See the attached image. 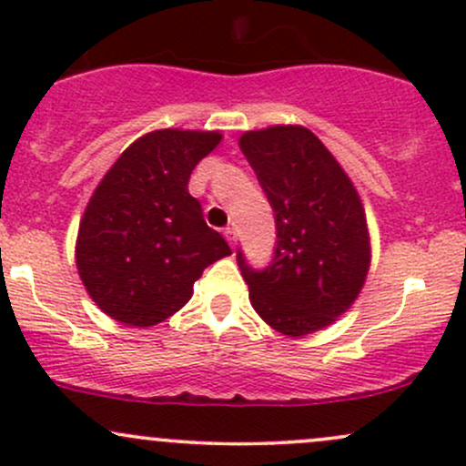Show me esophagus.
<instances>
[{"label": "esophagus", "mask_w": 466, "mask_h": 466, "mask_svg": "<svg viewBox=\"0 0 466 466\" xmlns=\"http://www.w3.org/2000/svg\"><path fill=\"white\" fill-rule=\"evenodd\" d=\"M225 238H228V243L229 245H232V248H237V241H238V238H237V229H234V228H225Z\"/></svg>", "instance_id": "obj_1"}]
</instances>
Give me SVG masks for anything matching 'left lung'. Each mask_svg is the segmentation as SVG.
I'll use <instances>...</instances> for the list:
<instances>
[{
  "mask_svg": "<svg viewBox=\"0 0 466 466\" xmlns=\"http://www.w3.org/2000/svg\"><path fill=\"white\" fill-rule=\"evenodd\" d=\"M238 146L276 221L268 268H249L241 249L237 252L249 300L276 331L308 336L345 314L365 285L371 249L360 197L308 127L245 132Z\"/></svg>",
  "mask_w": 466,
  "mask_h": 466,
  "instance_id": "1",
  "label": "left lung"
}]
</instances>
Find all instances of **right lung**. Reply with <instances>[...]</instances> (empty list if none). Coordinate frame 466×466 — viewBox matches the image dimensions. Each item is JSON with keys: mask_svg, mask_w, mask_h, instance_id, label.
Listing matches in <instances>:
<instances>
[{"mask_svg": "<svg viewBox=\"0 0 466 466\" xmlns=\"http://www.w3.org/2000/svg\"><path fill=\"white\" fill-rule=\"evenodd\" d=\"M218 143V132H147L92 194L79 223L76 269L90 299L119 323L166 320L192 299L203 269L232 254L187 192L197 163Z\"/></svg>", "mask_w": 466, "mask_h": 466, "instance_id": "obj_1", "label": "right lung"}]
</instances>
